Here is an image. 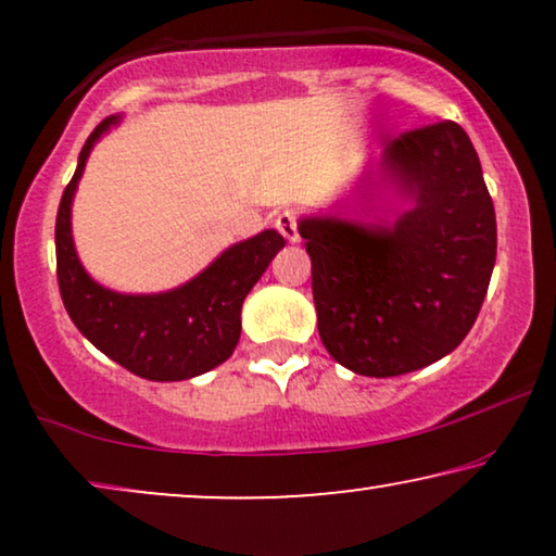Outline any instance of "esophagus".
<instances>
[{
  "mask_svg": "<svg viewBox=\"0 0 556 556\" xmlns=\"http://www.w3.org/2000/svg\"><path fill=\"white\" fill-rule=\"evenodd\" d=\"M276 227L288 242H299V212H295V210L278 212Z\"/></svg>",
  "mask_w": 556,
  "mask_h": 556,
  "instance_id": "34e87169",
  "label": "esophagus"
}]
</instances>
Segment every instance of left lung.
Segmentation results:
<instances>
[{
	"label": "left lung",
	"instance_id": "1",
	"mask_svg": "<svg viewBox=\"0 0 556 556\" xmlns=\"http://www.w3.org/2000/svg\"><path fill=\"white\" fill-rule=\"evenodd\" d=\"M379 169L413 200L394 227L308 217L299 232L326 352L356 375L397 377L443 359L476 324L496 263V212L455 121L384 141Z\"/></svg>",
	"mask_w": 556,
	"mask_h": 556
}]
</instances>
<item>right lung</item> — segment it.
I'll return each instance as SVG.
<instances>
[{
	"label": "right lung",
	"mask_w": 556,
	"mask_h": 556,
	"mask_svg": "<svg viewBox=\"0 0 556 556\" xmlns=\"http://www.w3.org/2000/svg\"><path fill=\"white\" fill-rule=\"evenodd\" d=\"M118 118H105L88 136L78 169L67 181L55 219L58 286L78 331L121 367L154 382H179L204 375L235 352L240 308L273 257L283 235L265 230L225 250L187 286L156 295H124L98 286L83 270L71 235V202L93 143Z\"/></svg>",
	"instance_id": "add662e5"
}]
</instances>
